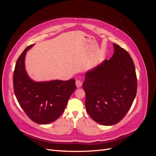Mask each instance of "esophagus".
<instances>
[{
  "label": "esophagus",
  "instance_id": "esophagus-1",
  "mask_svg": "<svg viewBox=\"0 0 156 156\" xmlns=\"http://www.w3.org/2000/svg\"><path fill=\"white\" fill-rule=\"evenodd\" d=\"M75 84H76V86L77 88H79L81 87L82 86V84H83V82L81 81V80L79 79H77L76 81H75Z\"/></svg>",
  "mask_w": 156,
  "mask_h": 156
}]
</instances>
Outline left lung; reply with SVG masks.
<instances>
[{
	"mask_svg": "<svg viewBox=\"0 0 156 156\" xmlns=\"http://www.w3.org/2000/svg\"><path fill=\"white\" fill-rule=\"evenodd\" d=\"M108 60L89 70L83 88L86 93L87 112L98 123H119L128 112L136 94L135 68L130 55L115 44Z\"/></svg>",
	"mask_w": 156,
	"mask_h": 156,
	"instance_id": "1",
	"label": "left lung"
}]
</instances>
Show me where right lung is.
Wrapping results in <instances>:
<instances>
[{"mask_svg": "<svg viewBox=\"0 0 156 156\" xmlns=\"http://www.w3.org/2000/svg\"><path fill=\"white\" fill-rule=\"evenodd\" d=\"M18 58L13 72L14 93L21 107L37 124H47L57 120L62 114L70 96L76 90L75 80L36 82L29 77L25 66L27 51Z\"/></svg>", "mask_w": 156, "mask_h": 156, "instance_id": "1", "label": "right lung"}]
</instances>
